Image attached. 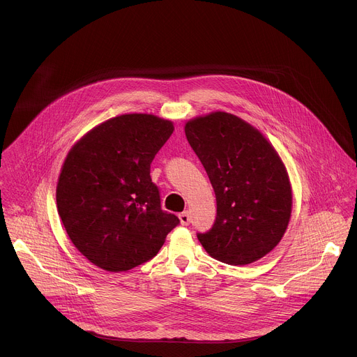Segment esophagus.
<instances>
[{
  "mask_svg": "<svg viewBox=\"0 0 357 357\" xmlns=\"http://www.w3.org/2000/svg\"><path fill=\"white\" fill-rule=\"evenodd\" d=\"M179 220H181V225H182V226H188V225L190 223V215H189V212H188V211L182 212V213L179 215Z\"/></svg>",
  "mask_w": 357,
  "mask_h": 357,
  "instance_id": "1",
  "label": "esophagus"
}]
</instances>
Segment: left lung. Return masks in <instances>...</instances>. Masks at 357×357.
I'll return each instance as SVG.
<instances>
[{
    "label": "left lung",
    "instance_id": "8db88e82",
    "mask_svg": "<svg viewBox=\"0 0 357 357\" xmlns=\"http://www.w3.org/2000/svg\"><path fill=\"white\" fill-rule=\"evenodd\" d=\"M215 189L212 229L197 233L209 256L231 266L263 259L282 238L292 208L287 169L266 137L244 120L215 112L185 126Z\"/></svg>",
    "mask_w": 357,
    "mask_h": 357
}]
</instances>
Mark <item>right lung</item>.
<instances>
[{
  "instance_id": "right-lung-1",
  "label": "right lung",
  "mask_w": 357,
  "mask_h": 357,
  "mask_svg": "<svg viewBox=\"0 0 357 357\" xmlns=\"http://www.w3.org/2000/svg\"><path fill=\"white\" fill-rule=\"evenodd\" d=\"M174 124L123 114L89 131L63 162L56 205L75 247L94 266L119 273L146 263L179 219L161 209L149 171Z\"/></svg>"
}]
</instances>
